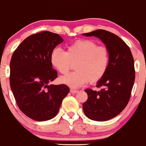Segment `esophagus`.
Here are the masks:
<instances>
[{"mask_svg":"<svg viewBox=\"0 0 146 146\" xmlns=\"http://www.w3.org/2000/svg\"><path fill=\"white\" fill-rule=\"evenodd\" d=\"M78 90H74V89H70V92L72 93V94H76V93H77L78 92Z\"/></svg>","mask_w":146,"mask_h":146,"instance_id":"1","label":"esophagus"}]
</instances>
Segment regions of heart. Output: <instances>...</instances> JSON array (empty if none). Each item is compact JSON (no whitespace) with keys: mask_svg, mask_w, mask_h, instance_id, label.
Instances as JSON below:
<instances>
[{"mask_svg":"<svg viewBox=\"0 0 146 146\" xmlns=\"http://www.w3.org/2000/svg\"><path fill=\"white\" fill-rule=\"evenodd\" d=\"M53 67L62 74H66L75 64L76 71L60 78L61 83L72 88L89 83L96 84L106 73L109 65L108 49L98 46L90 40H79L69 46L67 51L55 48L50 56Z\"/></svg>","mask_w":146,"mask_h":146,"instance_id":"obj_1","label":"heart"}]
</instances>
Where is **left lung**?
I'll return each mask as SVG.
<instances>
[{
	"label": "left lung",
	"instance_id": "1",
	"mask_svg": "<svg viewBox=\"0 0 146 146\" xmlns=\"http://www.w3.org/2000/svg\"><path fill=\"white\" fill-rule=\"evenodd\" d=\"M83 35L98 38L109 51L107 72L96 85L102 88L98 92L85 90L88 100L82 105L88 118L106 121L120 113L128 103L135 80L134 60L128 46L110 32L100 29Z\"/></svg>",
	"mask_w": 146,
	"mask_h": 146
}]
</instances>
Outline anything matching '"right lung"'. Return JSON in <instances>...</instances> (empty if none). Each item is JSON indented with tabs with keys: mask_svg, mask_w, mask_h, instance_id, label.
I'll return each mask as SVG.
<instances>
[{
	"mask_svg": "<svg viewBox=\"0 0 146 146\" xmlns=\"http://www.w3.org/2000/svg\"><path fill=\"white\" fill-rule=\"evenodd\" d=\"M63 42L58 34L42 31L27 37L12 56L10 85L19 109L30 118L46 121L55 117L70 89L50 84L58 77L52 52Z\"/></svg>",
	"mask_w": 146,
	"mask_h": 146,
	"instance_id": "add662e5",
	"label": "right lung"
}]
</instances>
